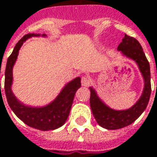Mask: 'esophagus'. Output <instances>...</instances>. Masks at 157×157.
Returning a JSON list of instances; mask_svg holds the SVG:
<instances>
[{
	"label": "esophagus",
	"instance_id": "obj_1",
	"mask_svg": "<svg viewBox=\"0 0 157 157\" xmlns=\"http://www.w3.org/2000/svg\"><path fill=\"white\" fill-rule=\"evenodd\" d=\"M90 78L87 76H84L82 77V78H81V84H82V86H88L90 85Z\"/></svg>",
	"mask_w": 157,
	"mask_h": 157
}]
</instances>
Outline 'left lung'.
Returning <instances> with one entry per match:
<instances>
[{
	"instance_id": "obj_1",
	"label": "left lung",
	"mask_w": 157,
	"mask_h": 157,
	"mask_svg": "<svg viewBox=\"0 0 157 157\" xmlns=\"http://www.w3.org/2000/svg\"><path fill=\"white\" fill-rule=\"evenodd\" d=\"M123 56L135 62L143 76L144 86L139 99L135 105L126 110H114L106 105L98 97L94 88L89 87L91 91L90 105L96 121L101 127L107 130H117L126 127L135 122L144 111L149 104L151 93L150 68L143 47L135 38L124 34L123 40L117 47Z\"/></svg>"
}]
</instances>
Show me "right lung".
<instances>
[{"mask_svg": "<svg viewBox=\"0 0 157 157\" xmlns=\"http://www.w3.org/2000/svg\"><path fill=\"white\" fill-rule=\"evenodd\" d=\"M47 37V34L28 33L18 41L11 55L8 57L5 70V93L7 100L13 113L25 124L37 130H52L61 127L70 114L76 91L81 86V78L77 77L63 87L59 95L51 103L44 106L33 107L24 105L12 91L13 68L23 43L32 37ZM1 73V71H0Z\"/></svg>", "mask_w": 157, "mask_h": 157, "instance_id": "1", "label": "right lung"}]
</instances>
